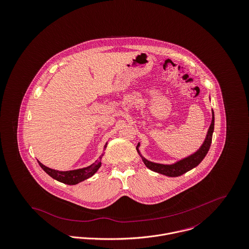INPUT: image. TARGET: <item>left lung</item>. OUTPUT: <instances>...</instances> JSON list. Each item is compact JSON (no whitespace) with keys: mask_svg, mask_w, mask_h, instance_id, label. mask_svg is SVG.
<instances>
[{"mask_svg":"<svg viewBox=\"0 0 249 249\" xmlns=\"http://www.w3.org/2000/svg\"><path fill=\"white\" fill-rule=\"evenodd\" d=\"M214 124H215V115H214V111L212 110V121L211 124L209 126V129L207 131L206 137L203 141V143L201 144V146L198 148V150H196L195 153L191 154L190 156L181 159L172 164H162V163H157L154 161H150L147 159H145L140 151H139V146L140 143H138L137 146V150L138 153L142 160V161L144 162V164L146 165L147 168H149L150 170L157 172L159 174L164 175L167 177H179L183 174H185L186 172L192 170L195 167L198 165L202 160L205 158V156L207 155L209 149H210V145L212 142V136H213V132H214Z\"/></svg>","mask_w":249,"mask_h":249,"instance_id":"1","label":"left lung"}]
</instances>
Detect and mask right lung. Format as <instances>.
Masks as SVG:
<instances>
[{"instance_id":"obj_1","label":"right lung","mask_w":249,"mask_h":249,"mask_svg":"<svg viewBox=\"0 0 249 249\" xmlns=\"http://www.w3.org/2000/svg\"><path fill=\"white\" fill-rule=\"evenodd\" d=\"M107 144H108V142L104 145L103 151L106 150ZM103 155H104V153L99 158V160H97L96 161H94L92 164H90V165L88 166V167H84V168L76 169V170H70V171L54 170V169L49 168V167L42 164L39 160H38V163H39V165L41 166V168L49 176H51L53 178H54V179L62 182V183H65V184L75 185V184H77V183H79L81 181L88 179L89 178L92 177L98 171V169L102 165L101 159H102Z\"/></svg>"}]
</instances>
